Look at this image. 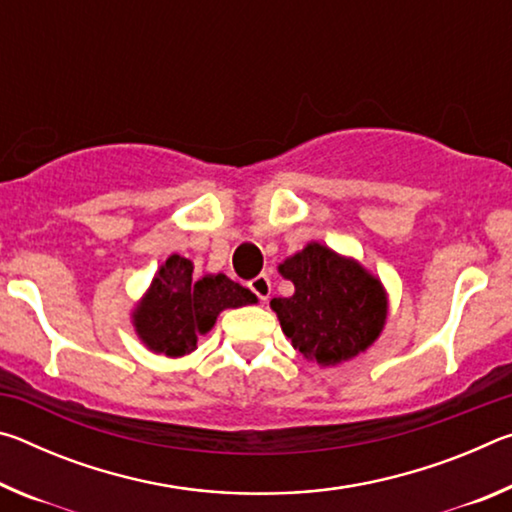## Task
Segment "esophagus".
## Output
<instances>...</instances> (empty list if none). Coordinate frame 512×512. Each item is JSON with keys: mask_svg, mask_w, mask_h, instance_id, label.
<instances>
[{"mask_svg": "<svg viewBox=\"0 0 512 512\" xmlns=\"http://www.w3.org/2000/svg\"><path fill=\"white\" fill-rule=\"evenodd\" d=\"M248 287L262 302H266L268 296H271V280H268V275H257L255 280H250Z\"/></svg>", "mask_w": 512, "mask_h": 512, "instance_id": "1", "label": "esophagus"}]
</instances>
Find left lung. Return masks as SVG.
<instances>
[{"mask_svg":"<svg viewBox=\"0 0 512 512\" xmlns=\"http://www.w3.org/2000/svg\"><path fill=\"white\" fill-rule=\"evenodd\" d=\"M293 282L291 298H273L271 309L307 361L339 366L366 352L384 332L388 293L359 259L325 244H309L277 266Z\"/></svg>","mask_w":512,"mask_h":512,"instance_id":"8db88e82","label":"left lung"}]
</instances>
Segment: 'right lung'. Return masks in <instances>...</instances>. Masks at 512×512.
Returning <instances> with one entry per match:
<instances>
[{"instance_id":"add662e5","label":"right lung","mask_w":512,"mask_h":512,"mask_svg":"<svg viewBox=\"0 0 512 512\" xmlns=\"http://www.w3.org/2000/svg\"><path fill=\"white\" fill-rule=\"evenodd\" d=\"M255 302V293L232 282L228 275L194 277L192 259L173 253L160 264L149 289L135 302L131 323L146 350L180 359L196 350L198 336L210 332L221 311Z\"/></svg>"}]
</instances>
